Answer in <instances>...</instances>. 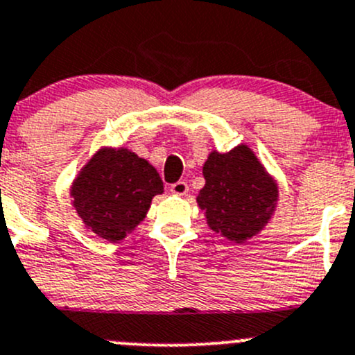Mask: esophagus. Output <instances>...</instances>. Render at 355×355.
<instances>
[{
  "instance_id": "34e87169",
  "label": "esophagus",
  "mask_w": 355,
  "mask_h": 355,
  "mask_svg": "<svg viewBox=\"0 0 355 355\" xmlns=\"http://www.w3.org/2000/svg\"><path fill=\"white\" fill-rule=\"evenodd\" d=\"M170 191L173 192V194H177V196H185V194H187V192H189L187 182H184V180L175 182V184H171Z\"/></svg>"
}]
</instances>
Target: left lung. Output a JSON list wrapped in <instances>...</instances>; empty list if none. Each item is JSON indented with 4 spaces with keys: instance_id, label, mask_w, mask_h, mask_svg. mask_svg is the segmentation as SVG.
<instances>
[{
    "instance_id": "8db88e82",
    "label": "left lung",
    "mask_w": 355,
    "mask_h": 355,
    "mask_svg": "<svg viewBox=\"0 0 355 355\" xmlns=\"http://www.w3.org/2000/svg\"><path fill=\"white\" fill-rule=\"evenodd\" d=\"M206 185L198 204L211 230L232 242H245L270 220L278 198L277 184L247 146L211 153L202 168Z\"/></svg>"
}]
</instances>
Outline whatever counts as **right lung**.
<instances>
[{"label": "right lung", "mask_w": 355, "mask_h": 355, "mask_svg": "<svg viewBox=\"0 0 355 355\" xmlns=\"http://www.w3.org/2000/svg\"><path fill=\"white\" fill-rule=\"evenodd\" d=\"M161 192L163 182L148 161L127 149H103L73 182L71 198L96 235L118 242L144 220Z\"/></svg>", "instance_id": "add662e5"}]
</instances>
